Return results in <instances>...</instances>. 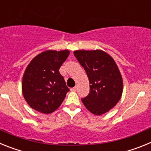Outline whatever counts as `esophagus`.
Here are the masks:
<instances>
[{"mask_svg": "<svg viewBox=\"0 0 151 151\" xmlns=\"http://www.w3.org/2000/svg\"><path fill=\"white\" fill-rule=\"evenodd\" d=\"M76 90H77V86H75L74 88H71L72 91H76Z\"/></svg>", "mask_w": 151, "mask_h": 151, "instance_id": "1", "label": "esophagus"}]
</instances>
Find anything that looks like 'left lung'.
<instances>
[{"instance_id":"left-lung-1","label":"left lung","mask_w":151,"mask_h":151,"mask_svg":"<svg viewBox=\"0 0 151 151\" xmlns=\"http://www.w3.org/2000/svg\"><path fill=\"white\" fill-rule=\"evenodd\" d=\"M74 55L85 69L90 92L82 101L94 115H101L116 104L122 93V79L115 61L100 50H76Z\"/></svg>"}]
</instances>
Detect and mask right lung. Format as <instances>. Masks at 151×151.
Here are the masks:
<instances>
[{"label": "right lung", "mask_w": 151, "mask_h": 151, "mask_svg": "<svg viewBox=\"0 0 151 151\" xmlns=\"http://www.w3.org/2000/svg\"><path fill=\"white\" fill-rule=\"evenodd\" d=\"M69 50H47L36 56L22 78V94L29 106L40 113H53L61 105L69 88L59 69Z\"/></svg>", "instance_id": "1"}]
</instances>
